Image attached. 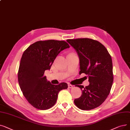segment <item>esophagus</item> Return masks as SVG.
Returning <instances> with one entry per match:
<instances>
[{"label":"esophagus","mask_w":130,"mask_h":130,"mask_svg":"<svg viewBox=\"0 0 130 130\" xmlns=\"http://www.w3.org/2000/svg\"><path fill=\"white\" fill-rule=\"evenodd\" d=\"M68 88H69V89H71V88H73V86H72V84H69L68 85Z\"/></svg>","instance_id":"obj_1"}]
</instances>
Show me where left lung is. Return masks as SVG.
I'll list each match as a JSON object with an SVG mask.
<instances>
[{
    "mask_svg": "<svg viewBox=\"0 0 130 130\" xmlns=\"http://www.w3.org/2000/svg\"><path fill=\"white\" fill-rule=\"evenodd\" d=\"M76 51L80 58V74L88 75L90 84L76 85L82 91L74 101L82 110H91L102 104L109 95L113 82L111 57L103 44L89 38L67 40Z\"/></svg>",
    "mask_w": 130,
    "mask_h": 130,
    "instance_id": "left-lung-1",
    "label": "left lung"
}]
</instances>
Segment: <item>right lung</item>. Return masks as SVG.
Instances as JSON below:
<instances>
[{"instance_id":"1","label":"right lung","mask_w":130,"mask_h":130,"mask_svg":"<svg viewBox=\"0 0 130 130\" xmlns=\"http://www.w3.org/2000/svg\"><path fill=\"white\" fill-rule=\"evenodd\" d=\"M68 48L69 44L65 41L41 40L31 44L22 55L18 81L24 96L35 108L40 110L51 108L57 101L59 92L68 88L65 82L52 84L44 75L58 54Z\"/></svg>"}]
</instances>
